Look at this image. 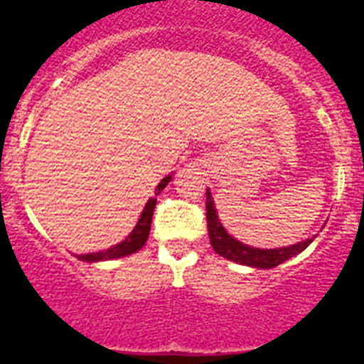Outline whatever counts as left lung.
I'll use <instances>...</instances> for the list:
<instances>
[{"mask_svg":"<svg viewBox=\"0 0 364 364\" xmlns=\"http://www.w3.org/2000/svg\"><path fill=\"white\" fill-rule=\"evenodd\" d=\"M205 218H208V233H210V242L215 252L220 257L233 262H239L244 266H252V268L269 269L275 266L282 264L284 260L299 255V253L311 242V239L304 242L294 244L288 247H277V250H259V247H250L246 244L235 240L233 237L226 233L222 228L220 220L217 217L213 200H211V193H205Z\"/></svg>","mask_w":364,"mask_h":364,"instance_id":"8db88e82","label":"left lung"}]
</instances>
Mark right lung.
<instances>
[{
    "instance_id": "add662e5",
    "label": "right lung",
    "mask_w": 364,
    "mask_h": 364,
    "mask_svg": "<svg viewBox=\"0 0 364 364\" xmlns=\"http://www.w3.org/2000/svg\"><path fill=\"white\" fill-rule=\"evenodd\" d=\"M171 180V176H166V178L156 186V193L154 195H159L164 188L167 186V182ZM154 205H156V198H149L144 208L142 215H140V220L134 226V230L131 231V235L124 242L117 244V246L109 247L105 252H98V253H87V255H78L80 260H87V262H96V260H111V259H118V257H127L131 253H136L140 247L146 244L147 237H149V230H151V218H153V211Z\"/></svg>"
}]
</instances>
